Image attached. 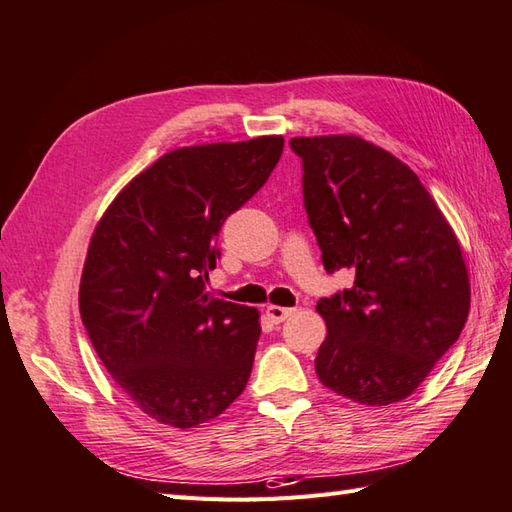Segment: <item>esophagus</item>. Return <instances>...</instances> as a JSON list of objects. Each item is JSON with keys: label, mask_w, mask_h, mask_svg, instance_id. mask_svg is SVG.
Masks as SVG:
<instances>
[{"label": "esophagus", "mask_w": 512, "mask_h": 512, "mask_svg": "<svg viewBox=\"0 0 512 512\" xmlns=\"http://www.w3.org/2000/svg\"><path fill=\"white\" fill-rule=\"evenodd\" d=\"M290 314H292L290 307H279V305H268V307H266V316H268L275 325L283 323V320L288 318Z\"/></svg>", "instance_id": "obj_1"}]
</instances>
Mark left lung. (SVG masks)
<instances>
[{"label": "left lung", "instance_id": "obj_1", "mask_svg": "<svg viewBox=\"0 0 512 512\" xmlns=\"http://www.w3.org/2000/svg\"><path fill=\"white\" fill-rule=\"evenodd\" d=\"M323 266L351 288L320 299L318 379L364 406L410 397L460 336L471 290L460 244L406 163L353 135L294 137Z\"/></svg>", "mask_w": 512, "mask_h": 512}]
</instances>
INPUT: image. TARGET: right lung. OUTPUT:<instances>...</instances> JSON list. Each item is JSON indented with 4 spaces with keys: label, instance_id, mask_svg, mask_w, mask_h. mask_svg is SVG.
I'll return each instance as SVG.
<instances>
[{
    "label": "right lung",
    "instance_id": "obj_1",
    "mask_svg": "<svg viewBox=\"0 0 512 512\" xmlns=\"http://www.w3.org/2000/svg\"><path fill=\"white\" fill-rule=\"evenodd\" d=\"M283 137L178 148L130 181L95 229L80 318L106 371L148 417L216 419L242 395L261 334L255 307L207 294L218 233L268 181Z\"/></svg>",
    "mask_w": 512,
    "mask_h": 512
}]
</instances>
